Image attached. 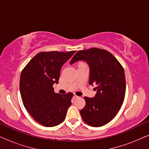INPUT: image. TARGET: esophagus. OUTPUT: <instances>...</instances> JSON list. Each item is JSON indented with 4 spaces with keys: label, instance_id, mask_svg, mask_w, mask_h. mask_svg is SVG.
<instances>
[{
    "label": "esophagus",
    "instance_id": "34e87169",
    "mask_svg": "<svg viewBox=\"0 0 149 149\" xmlns=\"http://www.w3.org/2000/svg\"><path fill=\"white\" fill-rule=\"evenodd\" d=\"M73 97H74V99H77V98H78L79 97V96H77V95H75V94H74V95H73Z\"/></svg>",
    "mask_w": 149,
    "mask_h": 149
}]
</instances>
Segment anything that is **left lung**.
I'll return each instance as SVG.
<instances>
[{"label":"left lung","mask_w":149,"mask_h":149,"mask_svg":"<svg viewBox=\"0 0 149 149\" xmlns=\"http://www.w3.org/2000/svg\"><path fill=\"white\" fill-rule=\"evenodd\" d=\"M84 61L89 67V84H96L93 97H85V107L80 111L87 125L101 127L115 117L123 104L125 94L124 69L113 54L105 49L91 48L79 51L70 64Z\"/></svg>","instance_id":"8db88e82"}]
</instances>
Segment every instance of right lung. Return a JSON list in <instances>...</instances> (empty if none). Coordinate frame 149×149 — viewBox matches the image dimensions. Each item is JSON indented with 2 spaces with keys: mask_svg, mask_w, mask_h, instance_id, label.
<instances>
[{
  "mask_svg": "<svg viewBox=\"0 0 149 149\" xmlns=\"http://www.w3.org/2000/svg\"><path fill=\"white\" fill-rule=\"evenodd\" d=\"M75 51L40 52L26 65L20 76L19 90L24 106L36 121L45 127L59 125L66 117L73 93L54 92L60 70Z\"/></svg>",
  "mask_w": 149,
  "mask_h": 149,
  "instance_id": "right-lung-1",
  "label": "right lung"
}]
</instances>
